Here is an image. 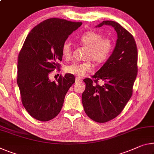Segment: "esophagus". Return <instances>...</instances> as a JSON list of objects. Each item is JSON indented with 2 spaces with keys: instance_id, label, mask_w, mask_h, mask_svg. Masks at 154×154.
Here are the masks:
<instances>
[{
  "instance_id": "obj_1",
  "label": "esophagus",
  "mask_w": 154,
  "mask_h": 154,
  "mask_svg": "<svg viewBox=\"0 0 154 154\" xmlns=\"http://www.w3.org/2000/svg\"><path fill=\"white\" fill-rule=\"evenodd\" d=\"M81 81H82V79H81V78H79V77L75 78V82H79Z\"/></svg>"
}]
</instances>
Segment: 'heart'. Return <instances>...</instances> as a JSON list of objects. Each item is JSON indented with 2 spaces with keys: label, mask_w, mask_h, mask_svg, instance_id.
Listing matches in <instances>:
<instances>
[{
  "label": "heart",
  "mask_w": 154,
  "mask_h": 154,
  "mask_svg": "<svg viewBox=\"0 0 154 154\" xmlns=\"http://www.w3.org/2000/svg\"><path fill=\"white\" fill-rule=\"evenodd\" d=\"M81 45L86 46L84 62H75L68 65L65 71L78 77H83L93 69L92 60L97 64H101L108 59L114 48V44L111 39L104 38L101 33L94 31H86L77 38ZM72 50L70 44L66 41L62 46V55L66 60H70L72 57Z\"/></svg>",
  "instance_id": "b5f03b06"
}]
</instances>
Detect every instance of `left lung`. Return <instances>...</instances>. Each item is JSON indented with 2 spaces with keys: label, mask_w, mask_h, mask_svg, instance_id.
<instances>
[{
  "label": "left lung",
  "mask_w": 154,
  "mask_h": 154,
  "mask_svg": "<svg viewBox=\"0 0 154 154\" xmlns=\"http://www.w3.org/2000/svg\"><path fill=\"white\" fill-rule=\"evenodd\" d=\"M110 25L118 35L113 53L100 69L86 78L82 104L87 116L97 123H106L120 114L133 93L138 72V50L133 35L114 21L104 20L98 27ZM101 80L103 85H99Z\"/></svg>",
  "instance_id": "left-lung-1"
}]
</instances>
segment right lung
Wrapping results in <instances>:
<instances>
[{
    "instance_id": "1",
    "label": "right lung",
    "mask_w": 154,
    "mask_h": 154,
    "mask_svg": "<svg viewBox=\"0 0 154 154\" xmlns=\"http://www.w3.org/2000/svg\"><path fill=\"white\" fill-rule=\"evenodd\" d=\"M82 24L53 18L35 26L28 34L18 57L17 84L21 101L36 120L48 121L62 109L65 95L75 82L71 74L60 75L51 82V72L60 70L62 46L68 35Z\"/></svg>"
}]
</instances>
